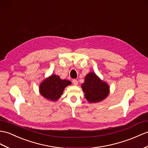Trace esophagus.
Masks as SVG:
<instances>
[{
	"label": "esophagus",
	"mask_w": 148,
	"mask_h": 148,
	"mask_svg": "<svg viewBox=\"0 0 148 148\" xmlns=\"http://www.w3.org/2000/svg\"><path fill=\"white\" fill-rule=\"evenodd\" d=\"M73 83L74 85L76 86V85H77V84H78V81H77L76 79H73Z\"/></svg>",
	"instance_id": "esophagus-1"
}]
</instances>
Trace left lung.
<instances>
[{"label": "left lung", "mask_w": 148, "mask_h": 148, "mask_svg": "<svg viewBox=\"0 0 148 148\" xmlns=\"http://www.w3.org/2000/svg\"><path fill=\"white\" fill-rule=\"evenodd\" d=\"M82 88L85 93V97L90 103L102 101L109 94V86L102 81L94 73H90L85 77Z\"/></svg>", "instance_id": "obj_1"}]
</instances>
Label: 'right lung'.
I'll return each instance as SVG.
<instances>
[{
    "label": "right lung",
    "mask_w": 148,
    "mask_h": 148,
    "mask_svg": "<svg viewBox=\"0 0 148 148\" xmlns=\"http://www.w3.org/2000/svg\"><path fill=\"white\" fill-rule=\"evenodd\" d=\"M70 84H71V81L62 80L58 75H51L41 83L40 92L45 98L56 101L62 95L64 88Z\"/></svg>",
    "instance_id": "right-lung-1"
}]
</instances>
